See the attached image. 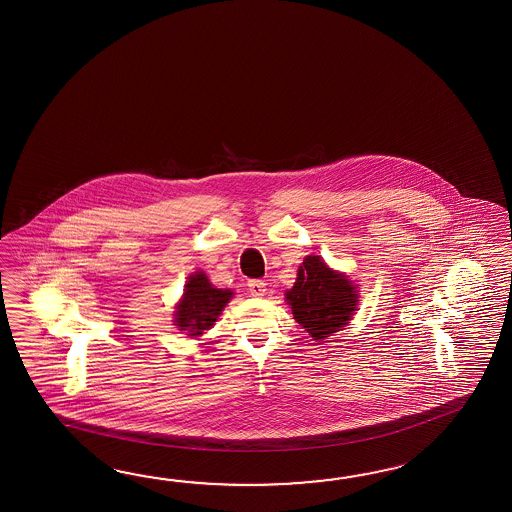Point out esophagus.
<instances>
[{"instance_id": "1", "label": "esophagus", "mask_w": 512, "mask_h": 512, "mask_svg": "<svg viewBox=\"0 0 512 512\" xmlns=\"http://www.w3.org/2000/svg\"><path fill=\"white\" fill-rule=\"evenodd\" d=\"M265 282L263 280H249V291L252 297H263L265 295Z\"/></svg>"}]
</instances>
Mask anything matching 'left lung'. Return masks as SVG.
Segmentation results:
<instances>
[{"instance_id": "1", "label": "left lung", "mask_w": 512, "mask_h": 512, "mask_svg": "<svg viewBox=\"0 0 512 512\" xmlns=\"http://www.w3.org/2000/svg\"><path fill=\"white\" fill-rule=\"evenodd\" d=\"M357 287L345 274L332 271L321 256H306L295 286L286 291L295 321L322 341L345 328L357 308Z\"/></svg>"}]
</instances>
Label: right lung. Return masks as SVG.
<instances>
[{
  "instance_id": "1",
  "label": "right lung",
  "mask_w": 512,
  "mask_h": 512,
  "mask_svg": "<svg viewBox=\"0 0 512 512\" xmlns=\"http://www.w3.org/2000/svg\"><path fill=\"white\" fill-rule=\"evenodd\" d=\"M230 289H217L203 271L188 276L184 295L175 308V324L190 337H199L210 330L232 298Z\"/></svg>"
}]
</instances>
